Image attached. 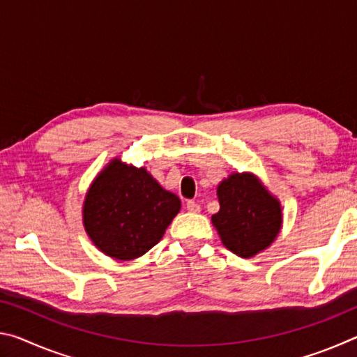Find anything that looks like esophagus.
I'll use <instances>...</instances> for the list:
<instances>
[{
    "mask_svg": "<svg viewBox=\"0 0 357 357\" xmlns=\"http://www.w3.org/2000/svg\"><path fill=\"white\" fill-rule=\"evenodd\" d=\"M185 208H187V211H189V213H200V204H198L197 202H193V200L187 202Z\"/></svg>",
    "mask_w": 357,
    "mask_h": 357,
    "instance_id": "34e87169",
    "label": "esophagus"
}]
</instances>
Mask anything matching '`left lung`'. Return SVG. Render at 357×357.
<instances>
[{
  "instance_id": "obj_1",
  "label": "left lung",
  "mask_w": 357,
  "mask_h": 357,
  "mask_svg": "<svg viewBox=\"0 0 357 357\" xmlns=\"http://www.w3.org/2000/svg\"><path fill=\"white\" fill-rule=\"evenodd\" d=\"M220 209L213 223L223 245L250 258L269 247L282 227L280 203L249 173H234L217 187Z\"/></svg>"
}]
</instances>
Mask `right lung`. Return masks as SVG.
<instances>
[{"label":"right lung","instance_id":"obj_1","mask_svg":"<svg viewBox=\"0 0 357 357\" xmlns=\"http://www.w3.org/2000/svg\"><path fill=\"white\" fill-rule=\"evenodd\" d=\"M179 209V198L144 168L114 159L89 187L83 223L105 255L134 259L159 243Z\"/></svg>","mask_w":357,"mask_h":357}]
</instances>
